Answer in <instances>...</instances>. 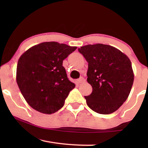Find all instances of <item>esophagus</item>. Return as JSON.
<instances>
[{"label":"esophagus","instance_id":"1","mask_svg":"<svg viewBox=\"0 0 148 148\" xmlns=\"http://www.w3.org/2000/svg\"><path fill=\"white\" fill-rule=\"evenodd\" d=\"M86 82V79H85L84 78V77H80L79 79L77 80V83L78 84H82V83H84V82Z\"/></svg>","mask_w":148,"mask_h":148}]
</instances>
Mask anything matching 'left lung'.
Returning a JSON list of instances; mask_svg holds the SVG:
<instances>
[{"instance_id": "8db88e82", "label": "left lung", "mask_w": 148, "mask_h": 148, "mask_svg": "<svg viewBox=\"0 0 148 148\" xmlns=\"http://www.w3.org/2000/svg\"><path fill=\"white\" fill-rule=\"evenodd\" d=\"M78 50L88 62L87 81L92 92L85 96L88 106L99 114L115 112L128 98L134 81L130 59L106 44H88Z\"/></svg>"}]
</instances>
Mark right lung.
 <instances>
[{
	"label": "right lung",
	"mask_w": 148,
	"mask_h": 148,
	"mask_svg": "<svg viewBox=\"0 0 148 148\" xmlns=\"http://www.w3.org/2000/svg\"><path fill=\"white\" fill-rule=\"evenodd\" d=\"M76 49V46L46 42L32 46L20 56L16 80L32 108L50 114L64 106L75 85L69 80L62 61Z\"/></svg>",
	"instance_id": "right-lung-1"
}]
</instances>
